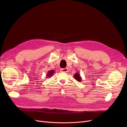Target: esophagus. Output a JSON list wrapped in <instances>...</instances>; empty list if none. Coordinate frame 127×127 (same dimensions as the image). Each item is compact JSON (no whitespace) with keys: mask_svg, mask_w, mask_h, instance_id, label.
Returning <instances> with one entry per match:
<instances>
[{"mask_svg":"<svg viewBox=\"0 0 127 127\" xmlns=\"http://www.w3.org/2000/svg\"><path fill=\"white\" fill-rule=\"evenodd\" d=\"M61 72H67L68 70L67 68H61V70H60Z\"/></svg>","mask_w":127,"mask_h":127,"instance_id":"34e87169","label":"esophagus"}]
</instances>
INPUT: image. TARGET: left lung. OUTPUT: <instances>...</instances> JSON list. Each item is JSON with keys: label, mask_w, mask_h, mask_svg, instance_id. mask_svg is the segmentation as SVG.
<instances>
[{"label": "left lung", "mask_w": 127, "mask_h": 127, "mask_svg": "<svg viewBox=\"0 0 127 127\" xmlns=\"http://www.w3.org/2000/svg\"><path fill=\"white\" fill-rule=\"evenodd\" d=\"M75 79L78 81H81V78L80 77V75L78 72L76 73V74H75L74 77Z\"/></svg>", "instance_id": "left-lung-1"}]
</instances>
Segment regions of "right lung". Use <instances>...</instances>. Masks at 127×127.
Here are the masks:
<instances>
[{
  "label": "right lung",
  "instance_id": "add662e5",
  "mask_svg": "<svg viewBox=\"0 0 127 127\" xmlns=\"http://www.w3.org/2000/svg\"><path fill=\"white\" fill-rule=\"evenodd\" d=\"M54 72H55L54 70H50V71L48 72L47 74V77H50V76H52V75L54 74Z\"/></svg>",
  "mask_w": 127,
  "mask_h": 127
}]
</instances>
